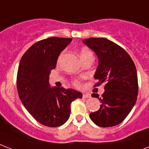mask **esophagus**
Here are the masks:
<instances>
[{"label":"esophagus","instance_id":"1","mask_svg":"<svg viewBox=\"0 0 149 149\" xmlns=\"http://www.w3.org/2000/svg\"><path fill=\"white\" fill-rule=\"evenodd\" d=\"M83 97L84 98H90L91 97V95L87 94V93H85V94H83Z\"/></svg>","mask_w":149,"mask_h":149}]
</instances>
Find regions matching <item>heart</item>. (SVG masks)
Returning a JSON list of instances; mask_svg holds the SVG:
<instances>
[{"label": "heart", "mask_w": 149, "mask_h": 149, "mask_svg": "<svg viewBox=\"0 0 149 149\" xmlns=\"http://www.w3.org/2000/svg\"><path fill=\"white\" fill-rule=\"evenodd\" d=\"M91 52V51H89V50L87 49V48H83V49L80 51V55L83 54H85V53H87V52ZM74 84H75V85H78L79 84V82H78L77 80H76V81L74 82Z\"/></svg>", "instance_id": "heart-1"}]
</instances>
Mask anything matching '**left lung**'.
Returning a JSON list of instances; mask_svg holds the SVG:
<instances>
[{
	"label": "left lung",
	"instance_id": "left-lung-1",
	"mask_svg": "<svg viewBox=\"0 0 149 149\" xmlns=\"http://www.w3.org/2000/svg\"><path fill=\"white\" fill-rule=\"evenodd\" d=\"M98 58L95 87L105 83L101 97L92 94L101 102L100 109L90 113V118L101 127L120 124L125 120L137 101L138 75L132 58L123 47L106 38H87L83 40Z\"/></svg>",
	"mask_w": 149,
	"mask_h": 149
}]
</instances>
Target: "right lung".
Segmentation results:
<instances>
[{"label": "right lung", "mask_w": 149, "mask_h": 149, "mask_svg": "<svg viewBox=\"0 0 149 149\" xmlns=\"http://www.w3.org/2000/svg\"><path fill=\"white\" fill-rule=\"evenodd\" d=\"M72 38L52 37L32 45L22 57L17 72L19 98L30 115L49 127L64 124L70 116V105L82 94L73 89L51 87L49 74L56 67L61 52Z\"/></svg>", "instance_id": "obj_1"}]
</instances>
